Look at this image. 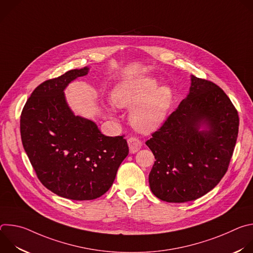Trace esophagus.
I'll return each instance as SVG.
<instances>
[{
    "label": "esophagus",
    "instance_id": "1",
    "mask_svg": "<svg viewBox=\"0 0 253 253\" xmlns=\"http://www.w3.org/2000/svg\"><path fill=\"white\" fill-rule=\"evenodd\" d=\"M127 142H128L130 153H136L142 146V142L136 137H130L127 140Z\"/></svg>",
    "mask_w": 253,
    "mask_h": 253
}]
</instances>
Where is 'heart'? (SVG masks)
Returning a JSON list of instances; mask_svg holds the SVG:
<instances>
[{
  "label": "heart",
  "mask_w": 253,
  "mask_h": 253,
  "mask_svg": "<svg viewBox=\"0 0 253 253\" xmlns=\"http://www.w3.org/2000/svg\"><path fill=\"white\" fill-rule=\"evenodd\" d=\"M151 77H140L119 84L113 101L120 108H132L130 120L142 131H154L166 120L174 101L170 87L160 86Z\"/></svg>",
  "instance_id": "obj_1"
}]
</instances>
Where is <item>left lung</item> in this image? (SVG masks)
Segmentation results:
<instances>
[{
    "label": "left lung",
    "instance_id": "obj_1",
    "mask_svg": "<svg viewBox=\"0 0 253 253\" xmlns=\"http://www.w3.org/2000/svg\"><path fill=\"white\" fill-rule=\"evenodd\" d=\"M204 125L207 129L200 130ZM238 112L224 91L191 76L189 94L146 141L156 161L153 194L166 202L195 200L225 175L238 135Z\"/></svg>",
    "mask_w": 253,
    "mask_h": 253
}]
</instances>
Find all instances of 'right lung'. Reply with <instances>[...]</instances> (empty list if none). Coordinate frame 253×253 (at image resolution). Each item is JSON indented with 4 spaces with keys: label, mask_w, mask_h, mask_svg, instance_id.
Returning <instances> with one entry per match:
<instances>
[{
    "label": "right lung",
    "mask_w": 253,
    "mask_h": 253,
    "mask_svg": "<svg viewBox=\"0 0 253 253\" xmlns=\"http://www.w3.org/2000/svg\"><path fill=\"white\" fill-rule=\"evenodd\" d=\"M88 70H70L40 84L20 120L24 149L41 183L72 200L105 194L129 153L123 136H105L93 121L75 116L66 102L64 89Z\"/></svg>",
    "instance_id": "right-lung-1"
}]
</instances>
